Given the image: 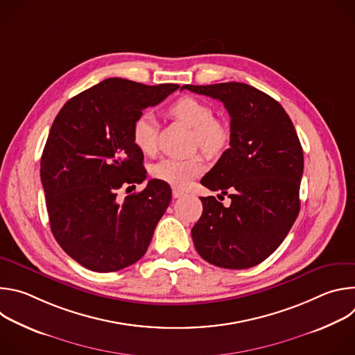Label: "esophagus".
Listing matches in <instances>:
<instances>
[{"label": "esophagus", "instance_id": "34e87169", "mask_svg": "<svg viewBox=\"0 0 355 355\" xmlns=\"http://www.w3.org/2000/svg\"><path fill=\"white\" fill-rule=\"evenodd\" d=\"M184 195V191L178 189V188H173V198H181Z\"/></svg>", "mask_w": 355, "mask_h": 355}]
</instances>
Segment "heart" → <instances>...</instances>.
I'll return each mask as SVG.
<instances>
[{"label": "heart", "instance_id": "obj_1", "mask_svg": "<svg viewBox=\"0 0 355 355\" xmlns=\"http://www.w3.org/2000/svg\"><path fill=\"white\" fill-rule=\"evenodd\" d=\"M170 115L192 128V140L205 153L218 156L230 143V130L227 125L215 118L214 108L195 96H181L168 110ZM157 125L155 116L143 112L132 125V141L144 155H151L156 150ZM205 170L204 159L193 156L189 159L166 157L151 167V175L174 187H187L193 178Z\"/></svg>", "mask_w": 355, "mask_h": 355}]
</instances>
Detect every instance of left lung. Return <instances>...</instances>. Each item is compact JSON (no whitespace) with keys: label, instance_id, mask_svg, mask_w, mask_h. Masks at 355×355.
<instances>
[{"label":"left lung","instance_id":"obj_1","mask_svg":"<svg viewBox=\"0 0 355 355\" xmlns=\"http://www.w3.org/2000/svg\"><path fill=\"white\" fill-rule=\"evenodd\" d=\"M223 103L230 115V147L200 180L232 199L200 196L202 216L191 230L208 263L244 270L268 259L297 218L303 151L279 103L244 83L184 85Z\"/></svg>","mask_w":355,"mask_h":355}]
</instances>
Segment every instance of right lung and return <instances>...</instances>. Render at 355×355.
Segmentation results:
<instances>
[{
  "mask_svg": "<svg viewBox=\"0 0 355 355\" xmlns=\"http://www.w3.org/2000/svg\"><path fill=\"white\" fill-rule=\"evenodd\" d=\"M108 78L80 92L58 114L40 159L50 229L83 267L112 272L139 261L171 200V188L150 180L118 199L121 188L146 180L132 125L147 107L178 89Z\"/></svg>",
  "mask_w": 355,
  "mask_h": 355,
  "instance_id": "right-lung-1",
  "label": "right lung"
}]
</instances>
